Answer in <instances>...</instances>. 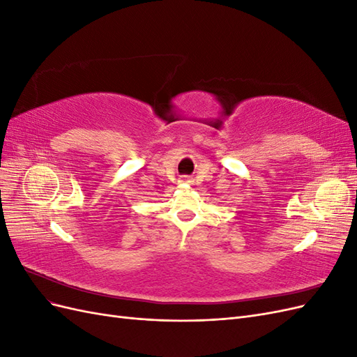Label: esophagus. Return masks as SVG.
<instances>
[{
    "mask_svg": "<svg viewBox=\"0 0 357 357\" xmlns=\"http://www.w3.org/2000/svg\"><path fill=\"white\" fill-rule=\"evenodd\" d=\"M190 181H192V180H189V178H183V180H181V183H185V185H190Z\"/></svg>",
    "mask_w": 357,
    "mask_h": 357,
    "instance_id": "1",
    "label": "esophagus"
}]
</instances>
